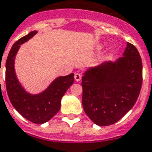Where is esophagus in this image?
Wrapping results in <instances>:
<instances>
[{
    "mask_svg": "<svg viewBox=\"0 0 152 152\" xmlns=\"http://www.w3.org/2000/svg\"><path fill=\"white\" fill-rule=\"evenodd\" d=\"M74 77H75V80H76V81H80L81 80V75L80 73H75V76H74Z\"/></svg>",
    "mask_w": 152,
    "mask_h": 152,
    "instance_id": "34e87169",
    "label": "esophagus"
}]
</instances>
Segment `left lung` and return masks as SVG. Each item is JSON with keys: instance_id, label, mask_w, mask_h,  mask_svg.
Returning a JSON list of instances; mask_svg holds the SVG:
<instances>
[{"instance_id": "obj_1", "label": "left lung", "mask_w": 152, "mask_h": 152, "mask_svg": "<svg viewBox=\"0 0 152 152\" xmlns=\"http://www.w3.org/2000/svg\"><path fill=\"white\" fill-rule=\"evenodd\" d=\"M143 83V64L135 46L127 43L124 56L85 72L82 77V104L96 124L118 122L137 100Z\"/></svg>"}]
</instances>
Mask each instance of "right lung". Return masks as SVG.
I'll return each instance as SVG.
<instances>
[{
  "instance_id": "obj_1",
  "label": "right lung",
  "mask_w": 152,
  "mask_h": 152,
  "mask_svg": "<svg viewBox=\"0 0 152 152\" xmlns=\"http://www.w3.org/2000/svg\"><path fill=\"white\" fill-rule=\"evenodd\" d=\"M37 31L29 32L14 43L9 52L5 66V84L9 98L12 106L26 120L41 124L55 115L61 108V98L73 84L74 74L60 76L50 86L39 95H30L20 86L14 70V60L20 45L32 38Z\"/></svg>"
}]
</instances>
